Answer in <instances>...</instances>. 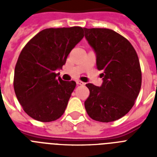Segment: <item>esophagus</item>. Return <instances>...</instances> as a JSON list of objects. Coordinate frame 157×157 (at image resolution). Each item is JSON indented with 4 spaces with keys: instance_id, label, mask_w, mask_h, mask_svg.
Here are the masks:
<instances>
[{
    "instance_id": "34e87169",
    "label": "esophagus",
    "mask_w": 157,
    "mask_h": 157,
    "mask_svg": "<svg viewBox=\"0 0 157 157\" xmlns=\"http://www.w3.org/2000/svg\"><path fill=\"white\" fill-rule=\"evenodd\" d=\"M76 84L79 85V86H83V85H85V83H84L83 81H76Z\"/></svg>"
}]
</instances>
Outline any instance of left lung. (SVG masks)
<instances>
[{
	"mask_svg": "<svg viewBox=\"0 0 157 157\" xmlns=\"http://www.w3.org/2000/svg\"><path fill=\"white\" fill-rule=\"evenodd\" d=\"M85 36L96 53V66L102 71V86L86 84L90 95L85 102L89 117L100 122L121 118L139 95L142 71L131 43L108 28H84Z\"/></svg>",
	"mask_w": 157,
	"mask_h": 157,
	"instance_id": "8db88e82",
	"label": "left lung"
}]
</instances>
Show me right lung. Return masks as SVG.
<instances>
[{
  "label": "right lung",
  "mask_w": 157,
  "mask_h": 157,
  "mask_svg": "<svg viewBox=\"0 0 157 157\" xmlns=\"http://www.w3.org/2000/svg\"><path fill=\"white\" fill-rule=\"evenodd\" d=\"M81 27L47 28L33 36L21 51L16 63L13 89L23 109L41 122L62 117L72 91L73 81L57 79L69 53L84 37Z\"/></svg>",
  "instance_id": "1"
}]
</instances>
